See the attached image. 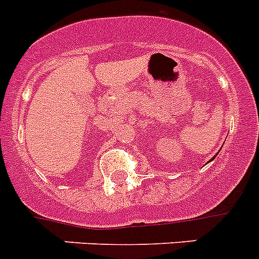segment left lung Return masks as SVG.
Returning <instances> with one entry per match:
<instances>
[{
  "label": "left lung",
  "instance_id": "1",
  "mask_svg": "<svg viewBox=\"0 0 259 259\" xmlns=\"http://www.w3.org/2000/svg\"><path fill=\"white\" fill-rule=\"evenodd\" d=\"M217 155H218V154H217ZM217 155H215V156H217ZM215 156H213V157H212V159H215Z\"/></svg>",
  "mask_w": 259,
  "mask_h": 259
}]
</instances>
